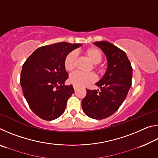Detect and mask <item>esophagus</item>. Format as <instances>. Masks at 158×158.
Masks as SVG:
<instances>
[{"label": "esophagus", "mask_w": 158, "mask_h": 158, "mask_svg": "<svg viewBox=\"0 0 158 158\" xmlns=\"http://www.w3.org/2000/svg\"><path fill=\"white\" fill-rule=\"evenodd\" d=\"M73 88H74V90H76L77 89V87L76 86V85H73Z\"/></svg>", "instance_id": "1"}]
</instances>
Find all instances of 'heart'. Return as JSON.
<instances>
[{"instance_id": "obj_1", "label": "heart", "mask_w": 158, "mask_h": 158, "mask_svg": "<svg viewBox=\"0 0 158 158\" xmlns=\"http://www.w3.org/2000/svg\"><path fill=\"white\" fill-rule=\"evenodd\" d=\"M83 53L85 57L88 58L93 64V69L98 74H102L105 72L103 65H100L102 59V51L95 47H88L83 50ZM77 63V56L75 52H72L66 56L64 60V67L67 72L72 73L74 70ZM69 82L77 87H84L90 85L95 81V76L92 73L84 74L81 73H75L70 75L69 79Z\"/></svg>"}]
</instances>
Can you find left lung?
<instances>
[{
	"mask_svg": "<svg viewBox=\"0 0 158 158\" xmlns=\"http://www.w3.org/2000/svg\"><path fill=\"white\" fill-rule=\"evenodd\" d=\"M106 55L108 66L105 75L95 85L100 90L86 89L81 101L84 113L101 120L114 114L126 98L132 85V68L125 52L106 41L94 42Z\"/></svg>",
	"mask_w": 158,
	"mask_h": 158,
	"instance_id": "left-lung-1",
	"label": "left lung"
}]
</instances>
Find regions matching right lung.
Listing matches in <instances>:
<instances>
[{
  "label": "right lung",
  "mask_w": 158,
  "mask_h": 158,
  "mask_svg": "<svg viewBox=\"0 0 158 158\" xmlns=\"http://www.w3.org/2000/svg\"><path fill=\"white\" fill-rule=\"evenodd\" d=\"M81 44L59 42L37 49L26 59L20 84L32 111L45 121L57 118L65 111L67 101L74 90L65 85L68 74L64 67L66 56Z\"/></svg>",
  "instance_id": "1"
}]
</instances>
